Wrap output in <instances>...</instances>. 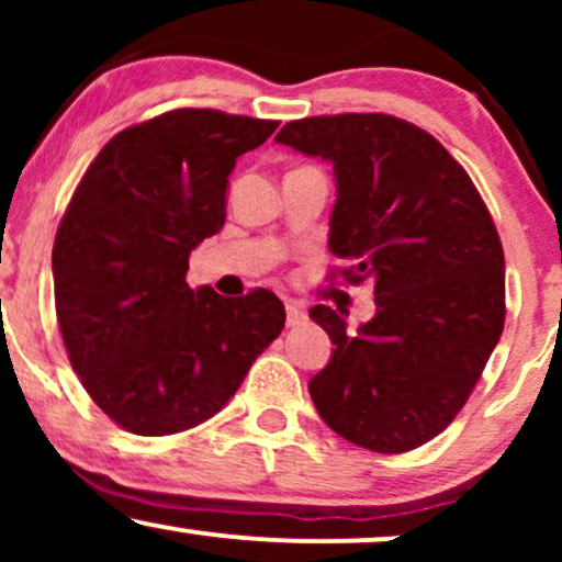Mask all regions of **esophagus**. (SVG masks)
Returning a JSON list of instances; mask_svg holds the SVG:
<instances>
[{"label": "esophagus", "mask_w": 562, "mask_h": 562, "mask_svg": "<svg viewBox=\"0 0 562 562\" xmlns=\"http://www.w3.org/2000/svg\"><path fill=\"white\" fill-rule=\"evenodd\" d=\"M285 314H288V327H299L303 319H306V314H303L301 306H295V303H285Z\"/></svg>", "instance_id": "obj_1"}]
</instances>
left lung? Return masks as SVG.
Listing matches in <instances>:
<instances>
[{"instance_id": "1", "label": "left lung", "mask_w": 562, "mask_h": 562, "mask_svg": "<svg viewBox=\"0 0 562 562\" xmlns=\"http://www.w3.org/2000/svg\"><path fill=\"white\" fill-rule=\"evenodd\" d=\"M330 160L333 256L372 282L375 317L346 330L308 312L333 357L308 380L319 417L357 447L402 454L441 434L468 402L505 327V254L468 171L420 126L385 113L290 121L274 137Z\"/></svg>"}]
</instances>
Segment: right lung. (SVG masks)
<instances>
[{
  "instance_id": "add662e5",
  "label": "right lung",
  "mask_w": 562,
  "mask_h": 562,
  "mask_svg": "<svg viewBox=\"0 0 562 562\" xmlns=\"http://www.w3.org/2000/svg\"><path fill=\"white\" fill-rule=\"evenodd\" d=\"M277 126L164 113L115 134L70 198L53 248L57 325L81 385L128 434L214 417L285 327L272 290L224 299L184 280L192 250L224 227L237 158Z\"/></svg>"
}]
</instances>
